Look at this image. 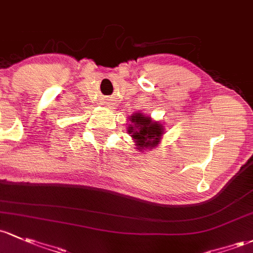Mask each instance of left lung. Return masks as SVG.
Instances as JSON below:
<instances>
[{
	"mask_svg": "<svg viewBox=\"0 0 253 253\" xmlns=\"http://www.w3.org/2000/svg\"><path fill=\"white\" fill-rule=\"evenodd\" d=\"M129 125L127 133L131 134L137 150H153L159 145L165 128L159 121H154L142 111L132 114L128 118Z\"/></svg>",
	"mask_w": 253,
	"mask_h": 253,
	"instance_id": "8db88e82",
	"label": "left lung"
}]
</instances>
